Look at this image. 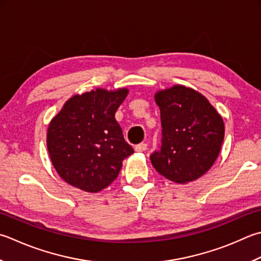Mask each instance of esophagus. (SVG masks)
I'll return each instance as SVG.
<instances>
[{
  "label": "esophagus",
  "instance_id": "obj_1",
  "mask_svg": "<svg viewBox=\"0 0 261 261\" xmlns=\"http://www.w3.org/2000/svg\"><path fill=\"white\" fill-rule=\"evenodd\" d=\"M135 150L138 151V152L146 151V150H147V144H145V142H141V144L137 145V146L135 147Z\"/></svg>",
  "mask_w": 261,
  "mask_h": 261
}]
</instances>
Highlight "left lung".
<instances>
[{"instance_id": "obj_1", "label": "left lung", "mask_w": 261, "mask_h": 261, "mask_svg": "<svg viewBox=\"0 0 261 261\" xmlns=\"http://www.w3.org/2000/svg\"><path fill=\"white\" fill-rule=\"evenodd\" d=\"M163 126L161 150L152 152L155 170L167 180L186 185L211 170L225 134L222 116L205 96L182 85L158 90Z\"/></svg>"}]
</instances>
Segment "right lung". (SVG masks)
Masks as SVG:
<instances>
[{
    "instance_id": "1",
    "label": "right lung",
    "mask_w": 261,
    "mask_h": 261,
    "mask_svg": "<svg viewBox=\"0 0 261 261\" xmlns=\"http://www.w3.org/2000/svg\"><path fill=\"white\" fill-rule=\"evenodd\" d=\"M127 88H96L74 95L50 120L46 144L58 174L70 186L96 193L119 175L122 162L134 154L115 112Z\"/></svg>"
}]
</instances>
